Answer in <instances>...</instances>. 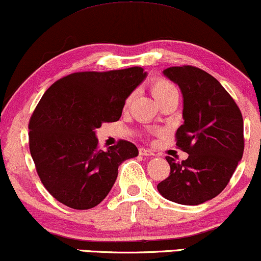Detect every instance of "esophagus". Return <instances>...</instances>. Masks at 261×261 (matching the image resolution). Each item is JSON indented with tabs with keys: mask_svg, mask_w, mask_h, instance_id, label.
<instances>
[{
	"mask_svg": "<svg viewBox=\"0 0 261 261\" xmlns=\"http://www.w3.org/2000/svg\"><path fill=\"white\" fill-rule=\"evenodd\" d=\"M139 154L143 155V156H152V155H154V152H152L151 150H148L145 148H140L139 149Z\"/></svg>",
	"mask_w": 261,
	"mask_h": 261,
	"instance_id": "esophagus-1",
	"label": "esophagus"
}]
</instances>
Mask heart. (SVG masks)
<instances>
[{"label":"heart","mask_w":261,"mask_h":261,"mask_svg":"<svg viewBox=\"0 0 261 261\" xmlns=\"http://www.w3.org/2000/svg\"><path fill=\"white\" fill-rule=\"evenodd\" d=\"M150 90H151L152 96L155 97V100L158 101V102H160L161 100H164L165 97L168 96V95L177 93L174 85L171 84L170 82L164 78L152 79L151 83H150ZM130 100H132V96L128 97L127 101H125V105H129Z\"/></svg>","instance_id":"heart-1"}]
</instances>
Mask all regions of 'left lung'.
<instances>
[{
  "label": "left lung",
  "instance_id": "left-lung-1",
  "mask_svg": "<svg viewBox=\"0 0 261 261\" xmlns=\"http://www.w3.org/2000/svg\"><path fill=\"white\" fill-rule=\"evenodd\" d=\"M183 95V123L176 145L188 154L177 162L166 156L171 172L158 185L164 198L182 205H199L228 185L244 150L243 117L237 103L217 79L193 66L164 70Z\"/></svg>",
  "mask_w": 261,
  "mask_h": 261
}]
</instances>
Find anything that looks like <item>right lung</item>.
I'll use <instances>...</instances> for the list:
<instances>
[{
  "instance_id": "add662e5",
  "label": "right lung",
  "mask_w": 261,
  "mask_h": 261,
  "mask_svg": "<svg viewBox=\"0 0 261 261\" xmlns=\"http://www.w3.org/2000/svg\"><path fill=\"white\" fill-rule=\"evenodd\" d=\"M143 70L72 73L42 95L29 121V149L42 185L60 203L75 210L96 206L115 185L119 165L139 154L127 140L101 150L95 129L118 121L145 79Z\"/></svg>"
}]
</instances>
